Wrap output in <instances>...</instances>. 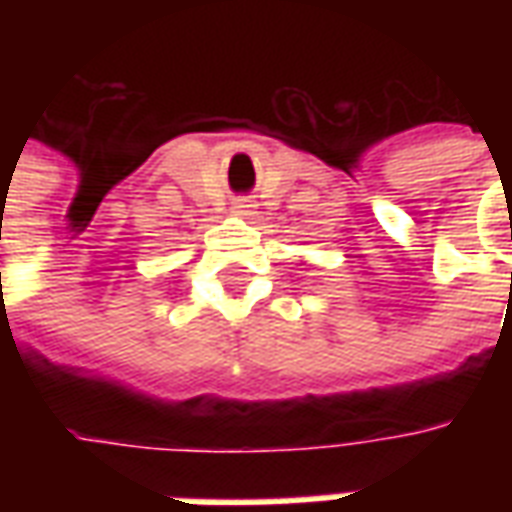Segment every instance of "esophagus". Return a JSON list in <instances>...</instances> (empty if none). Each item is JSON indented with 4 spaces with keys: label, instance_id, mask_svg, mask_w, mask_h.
I'll return each instance as SVG.
<instances>
[{
    "label": "esophagus",
    "instance_id": "esophagus-1",
    "mask_svg": "<svg viewBox=\"0 0 512 512\" xmlns=\"http://www.w3.org/2000/svg\"><path fill=\"white\" fill-rule=\"evenodd\" d=\"M233 213H235V216H241V219H249V216L255 213V202H252V200H235L233 202Z\"/></svg>",
    "mask_w": 512,
    "mask_h": 512
}]
</instances>
